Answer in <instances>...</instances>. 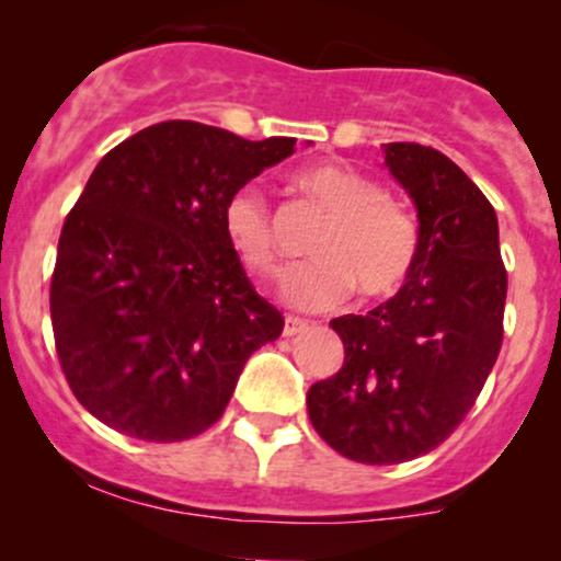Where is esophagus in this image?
<instances>
[{
	"label": "esophagus",
	"mask_w": 561,
	"mask_h": 561,
	"mask_svg": "<svg viewBox=\"0 0 561 561\" xmlns=\"http://www.w3.org/2000/svg\"><path fill=\"white\" fill-rule=\"evenodd\" d=\"M306 330H308L306 321L298 319V317H287L285 327H282V334H285V337H298V334L306 332Z\"/></svg>",
	"instance_id": "34e87169"
}]
</instances>
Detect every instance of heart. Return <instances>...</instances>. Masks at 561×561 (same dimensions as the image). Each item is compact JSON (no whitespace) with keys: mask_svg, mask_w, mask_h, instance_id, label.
Returning <instances> with one entry per match:
<instances>
[{"mask_svg":"<svg viewBox=\"0 0 561 561\" xmlns=\"http://www.w3.org/2000/svg\"><path fill=\"white\" fill-rule=\"evenodd\" d=\"M298 190L330 216L311 253L317 261L289 268L282 298L298 311L319 313L343 306L353 287L364 300H385L405 285L420 253V229L409 210L385 197L382 186L347 165H313ZM224 234L244 268L274 274L279 250L272 208L255 186H242L224 205Z\"/></svg>","mask_w":561,"mask_h":561,"instance_id":"1","label":"heart"}]
</instances>
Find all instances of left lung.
<instances>
[{
	"label": "left lung",
	"mask_w": 561,
	"mask_h": 561,
	"mask_svg": "<svg viewBox=\"0 0 561 561\" xmlns=\"http://www.w3.org/2000/svg\"><path fill=\"white\" fill-rule=\"evenodd\" d=\"M382 152L416 208L420 253L390 300L330 321L345 364L306 398L317 433L362 465H401L440 446L478 401L504 337L493 205L433 147L392 141Z\"/></svg>",
	"instance_id": "8db88e82"
}]
</instances>
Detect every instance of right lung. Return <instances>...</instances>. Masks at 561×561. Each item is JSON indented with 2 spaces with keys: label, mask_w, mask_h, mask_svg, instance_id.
Wrapping results in <instances>:
<instances>
[{
  "label": "right lung",
  "mask_w": 561,
  "mask_h": 561,
  "mask_svg": "<svg viewBox=\"0 0 561 561\" xmlns=\"http://www.w3.org/2000/svg\"><path fill=\"white\" fill-rule=\"evenodd\" d=\"M295 139L250 141L163 121L96 163L57 244L49 311L60 366L89 414L176 443L218 422L248 358L285 319L224 234V205Z\"/></svg>",
  "instance_id": "1"
}]
</instances>
